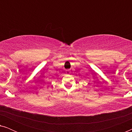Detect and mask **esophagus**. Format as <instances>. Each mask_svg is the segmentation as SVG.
<instances>
[{
  "label": "esophagus",
  "instance_id": "esophagus-1",
  "mask_svg": "<svg viewBox=\"0 0 132 132\" xmlns=\"http://www.w3.org/2000/svg\"><path fill=\"white\" fill-rule=\"evenodd\" d=\"M66 73L67 74H70V71L69 70H66Z\"/></svg>",
  "mask_w": 132,
  "mask_h": 132
}]
</instances>
